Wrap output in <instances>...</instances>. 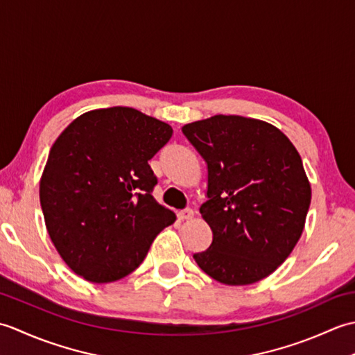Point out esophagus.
Wrapping results in <instances>:
<instances>
[{"mask_svg": "<svg viewBox=\"0 0 355 355\" xmlns=\"http://www.w3.org/2000/svg\"><path fill=\"white\" fill-rule=\"evenodd\" d=\"M178 220L182 221H187V220H192L193 218V210L192 209H184V210H180V212L177 214Z\"/></svg>", "mask_w": 355, "mask_h": 355, "instance_id": "esophagus-1", "label": "esophagus"}]
</instances>
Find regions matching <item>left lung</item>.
<instances>
[{"label": "left lung", "instance_id": "obj_1", "mask_svg": "<svg viewBox=\"0 0 355 355\" xmlns=\"http://www.w3.org/2000/svg\"><path fill=\"white\" fill-rule=\"evenodd\" d=\"M182 131L207 163L200 212L214 239L195 262L225 285L261 281L304 232L311 186L302 158L281 130L258 119L218 114Z\"/></svg>", "mask_w": 355, "mask_h": 355}]
</instances>
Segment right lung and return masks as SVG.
I'll return each mask as SVG.
<instances>
[{"label":"right lung","instance_id":"right-lung-1","mask_svg":"<svg viewBox=\"0 0 355 355\" xmlns=\"http://www.w3.org/2000/svg\"><path fill=\"white\" fill-rule=\"evenodd\" d=\"M172 128L128 107L84 112L53 143L40 182L45 227L74 273L94 284L128 276L175 214L153 197L149 160Z\"/></svg>","mask_w":355,"mask_h":355}]
</instances>
